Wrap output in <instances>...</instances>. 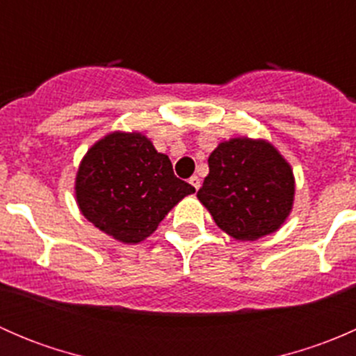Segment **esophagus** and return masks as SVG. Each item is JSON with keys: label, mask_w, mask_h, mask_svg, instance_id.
<instances>
[{"label": "esophagus", "mask_w": 356, "mask_h": 356, "mask_svg": "<svg viewBox=\"0 0 356 356\" xmlns=\"http://www.w3.org/2000/svg\"><path fill=\"white\" fill-rule=\"evenodd\" d=\"M189 184H191L193 188H195L196 191H198V189H200V186H201V181H200V177H198V175H193V177L189 179Z\"/></svg>", "instance_id": "obj_1"}]
</instances>
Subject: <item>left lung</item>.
I'll list each match as a JSON object with an SVG mask.
<instances>
[{
	"label": "left lung",
	"instance_id": "8db88e82",
	"mask_svg": "<svg viewBox=\"0 0 356 356\" xmlns=\"http://www.w3.org/2000/svg\"><path fill=\"white\" fill-rule=\"evenodd\" d=\"M208 168L196 196L231 238L257 241L284 224L293 208L294 177L270 143L229 139L211 152Z\"/></svg>",
	"mask_w": 356,
	"mask_h": 356
}]
</instances>
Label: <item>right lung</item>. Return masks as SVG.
I'll return each mask as SVG.
<instances>
[{"label": "right lung", "mask_w": 356, "mask_h": 356, "mask_svg": "<svg viewBox=\"0 0 356 356\" xmlns=\"http://www.w3.org/2000/svg\"><path fill=\"white\" fill-rule=\"evenodd\" d=\"M195 188L174 175L170 160L141 132H111L88 149L75 177V198L95 227L125 245L156 231Z\"/></svg>", "instance_id": "right-lung-1"}]
</instances>
